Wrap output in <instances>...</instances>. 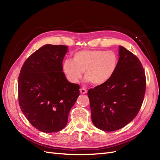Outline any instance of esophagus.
<instances>
[{
  "label": "esophagus",
  "mask_w": 160,
  "mask_h": 160,
  "mask_svg": "<svg viewBox=\"0 0 160 160\" xmlns=\"http://www.w3.org/2000/svg\"><path fill=\"white\" fill-rule=\"evenodd\" d=\"M87 92H88V91H87V89L84 88H82L80 89V93L81 94H85L87 93Z\"/></svg>",
  "instance_id": "obj_1"
}]
</instances>
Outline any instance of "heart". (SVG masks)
Returning a JSON list of instances; mask_svg holds the SVG:
<instances>
[{
	"label": "heart",
	"mask_w": 160,
	"mask_h": 160,
	"mask_svg": "<svg viewBox=\"0 0 160 160\" xmlns=\"http://www.w3.org/2000/svg\"><path fill=\"white\" fill-rule=\"evenodd\" d=\"M118 57L113 51L82 50L76 52L72 59H67L62 71L70 82L77 83L85 72V78L91 84L99 85L107 82L115 73Z\"/></svg>",
	"instance_id": "heart-1"
}]
</instances>
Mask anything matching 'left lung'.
Wrapping results in <instances>:
<instances>
[{"mask_svg":"<svg viewBox=\"0 0 160 160\" xmlns=\"http://www.w3.org/2000/svg\"><path fill=\"white\" fill-rule=\"evenodd\" d=\"M118 65L105 83L88 91L92 122L105 132L123 128L136 117L142 107L146 78L142 62L119 46Z\"/></svg>","mask_w":160,"mask_h":160,"instance_id":"8db88e82","label":"left lung"}]
</instances>
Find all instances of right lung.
I'll list each match as a JSON object with an SVG mask.
<instances>
[{"label":"right lung","instance_id":"add662e5","mask_svg":"<svg viewBox=\"0 0 160 160\" xmlns=\"http://www.w3.org/2000/svg\"><path fill=\"white\" fill-rule=\"evenodd\" d=\"M66 45H46L24 62L18 76L19 106L38 130L55 133L63 129L79 95V85L67 80L62 72Z\"/></svg>","mask_w":160,"mask_h":160}]
</instances>
